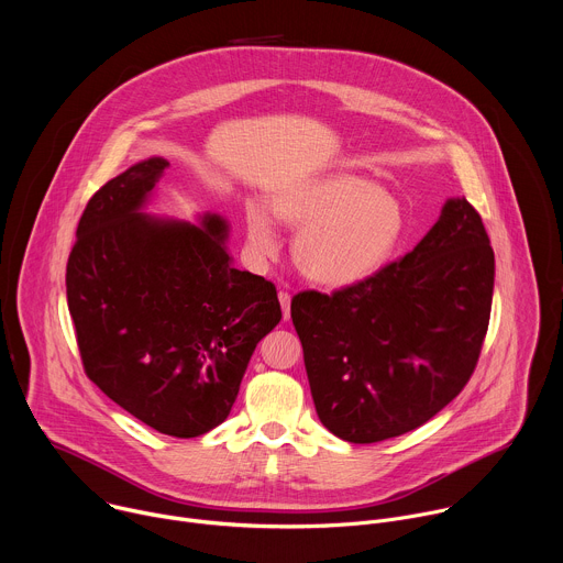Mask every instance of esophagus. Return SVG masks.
<instances>
[{"mask_svg":"<svg viewBox=\"0 0 563 563\" xmlns=\"http://www.w3.org/2000/svg\"><path fill=\"white\" fill-rule=\"evenodd\" d=\"M278 300H280V307H283V316L289 318V307H291V294L289 291H278Z\"/></svg>","mask_w":563,"mask_h":563,"instance_id":"34e87169","label":"esophagus"}]
</instances>
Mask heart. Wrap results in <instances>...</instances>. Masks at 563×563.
<instances>
[{"label":"heart","instance_id":"heart-1","mask_svg":"<svg viewBox=\"0 0 563 563\" xmlns=\"http://www.w3.org/2000/svg\"><path fill=\"white\" fill-rule=\"evenodd\" d=\"M278 220L298 227L294 263L313 283L343 287L376 274L404 235V211L376 185L356 176H332L289 187L274 196ZM250 245L258 256H274L278 238L269 213L250 202Z\"/></svg>","mask_w":563,"mask_h":563}]
</instances>
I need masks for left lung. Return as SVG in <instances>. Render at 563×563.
Segmentation results:
<instances>
[{
  "label": "left lung",
  "mask_w": 563,
  "mask_h": 563,
  "mask_svg": "<svg viewBox=\"0 0 563 563\" xmlns=\"http://www.w3.org/2000/svg\"><path fill=\"white\" fill-rule=\"evenodd\" d=\"M493 289L490 238L456 198L404 258L332 294H296L291 320L320 423L376 443L439 415L478 363Z\"/></svg>",
  "instance_id": "obj_1"
}]
</instances>
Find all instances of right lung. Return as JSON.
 Wrapping results in <instances>:
<instances>
[{"label": "right lung", "instance_id": "right-lung-1", "mask_svg": "<svg viewBox=\"0 0 563 563\" xmlns=\"http://www.w3.org/2000/svg\"><path fill=\"white\" fill-rule=\"evenodd\" d=\"M167 167L144 159L93 194L68 256L66 300L87 376L148 428L191 439L229 417L283 311L274 283L231 267L220 216L200 229L140 213Z\"/></svg>", "mask_w": 563, "mask_h": 563}]
</instances>
